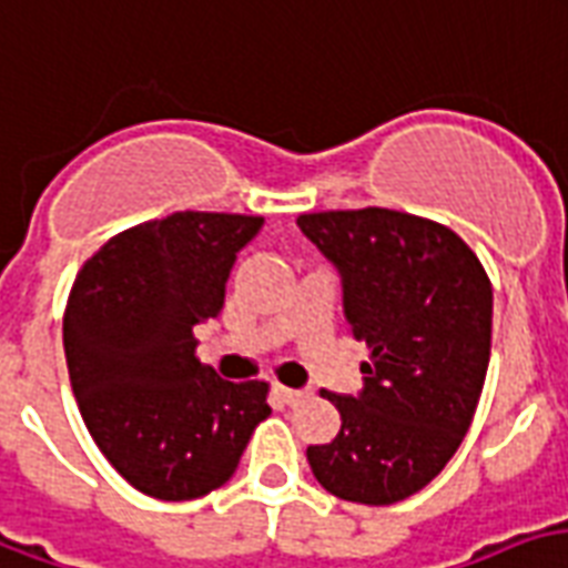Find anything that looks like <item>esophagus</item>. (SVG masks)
Segmentation results:
<instances>
[{
    "label": "esophagus",
    "mask_w": 568,
    "mask_h": 568,
    "mask_svg": "<svg viewBox=\"0 0 568 568\" xmlns=\"http://www.w3.org/2000/svg\"><path fill=\"white\" fill-rule=\"evenodd\" d=\"M275 395H278L281 400H284V404H296V400H302V395H305V392H300V389H287V386H275Z\"/></svg>",
    "instance_id": "obj_1"
}]
</instances>
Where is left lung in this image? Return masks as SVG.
Here are the masks:
<instances>
[{
  "label": "left lung",
  "instance_id": "obj_1",
  "mask_svg": "<svg viewBox=\"0 0 568 568\" xmlns=\"http://www.w3.org/2000/svg\"><path fill=\"white\" fill-rule=\"evenodd\" d=\"M341 268L349 335L371 349L359 398L323 392L335 440L308 446L341 500L392 506L422 491L462 446L491 359V278L458 233L395 209L296 219Z\"/></svg>",
  "mask_w": 568,
  "mask_h": 568
}]
</instances>
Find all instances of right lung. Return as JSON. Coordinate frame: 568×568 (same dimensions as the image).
<instances>
[{"label":"right lung","mask_w":568,"mask_h":568,"mask_svg":"<svg viewBox=\"0 0 568 568\" xmlns=\"http://www.w3.org/2000/svg\"><path fill=\"white\" fill-rule=\"evenodd\" d=\"M260 224L194 209L143 221L106 239L68 293L62 338L80 416L119 476L155 500L221 488L272 413L266 381H221L194 338Z\"/></svg>","instance_id":"right-lung-1"}]
</instances>
